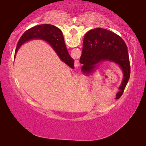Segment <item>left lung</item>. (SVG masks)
<instances>
[{
	"label": "left lung",
	"mask_w": 146,
	"mask_h": 146,
	"mask_svg": "<svg viewBox=\"0 0 146 146\" xmlns=\"http://www.w3.org/2000/svg\"><path fill=\"white\" fill-rule=\"evenodd\" d=\"M108 61L115 63L122 71L123 79L116 95L118 99L123 93L130 76V64L127 48L123 39L112 31L95 28L85 35L80 63L84 75L93 73L98 64Z\"/></svg>",
	"instance_id": "1"
}]
</instances>
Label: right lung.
Instances as JSON below:
<instances>
[{
    "instance_id": "1",
    "label": "right lung",
    "mask_w": 146,
    "mask_h": 146,
    "mask_svg": "<svg viewBox=\"0 0 146 146\" xmlns=\"http://www.w3.org/2000/svg\"><path fill=\"white\" fill-rule=\"evenodd\" d=\"M35 39H40L48 42L62 61L71 68H74V60L71 57L66 48L62 32L57 27L51 24L38 25L24 32L17 44L15 53V55L22 45L26 42Z\"/></svg>"
}]
</instances>
